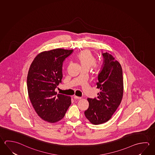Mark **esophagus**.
<instances>
[{
	"mask_svg": "<svg viewBox=\"0 0 155 155\" xmlns=\"http://www.w3.org/2000/svg\"><path fill=\"white\" fill-rule=\"evenodd\" d=\"M74 99H78V100L81 98V97H78V96H74Z\"/></svg>",
	"mask_w": 155,
	"mask_h": 155,
	"instance_id": "34e87169",
	"label": "esophagus"
}]
</instances>
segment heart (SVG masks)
Instances as JSON below:
<instances>
[{
    "instance_id": "1",
    "label": "heart",
    "mask_w": 155,
    "mask_h": 155,
    "mask_svg": "<svg viewBox=\"0 0 155 155\" xmlns=\"http://www.w3.org/2000/svg\"><path fill=\"white\" fill-rule=\"evenodd\" d=\"M76 58L82 68L89 69L91 66L94 68H96L97 66V63H95V56L89 50L85 49L81 51L77 55Z\"/></svg>"
}]
</instances>
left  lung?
Here are the masks:
<instances>
[{
  "label": "left lung",
  "instance_id": "1",
  "mask_svg": "<svg viewBox=\"0 0 155 155\" xmlns=\"http://www.w3.org/2000/svg\"><path fill=\"white\" fill-rule=\"evenodd\" d=\"M103 66L98 75L97 88L100 91L97 97L88 98L89 108L84 114L94 125L108 121L122 100L124 82L121 66L112 55L102 53Z\"/></svg>",
  "mask_w": 155,
  "mask_h": 155
}]
</instances>
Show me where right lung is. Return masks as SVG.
<instances>
[{"instance_id":"add662e5","label":"right lung","mask_w":155,"mask_h":155,"mask_svg":"<svg viewBox=\"0 0 155 155\" xmlns=\"http://www.w3.org/2000/svg\"><path fill=\"white\" fill-rule=\"evenodd\" d=\"M72 52V49L61 48L41 52L28 71L29 97L36 113L47 122L62 119L71 105L70 96L57 94L55 89L61 83L63 61Z\"/></svg>"}]
</instances>
